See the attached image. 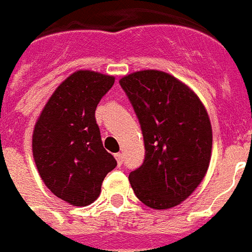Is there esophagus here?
Here are the masks:
<instances>
[{"instance_id": "esophagus-1", "label": "esophagus", "mask_w": 252, "mask_h": 252, "mask_svg": "<svg viewBox=\"0 0 252 252\" xmlns=\"http://www.w3.org/2000/svg\"><path fill=\"white\" fill-rule=\"evenodd\" d=\"M115 159H117L118 165H122V164H124V154L117 153V154H115Z\"/></svg>"}]
</instances>
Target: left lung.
<instances>
[{"mask_svg":"<svg viewBox=\"0 0 252 252\" xmlns=\"http://www.w3.org/2000/svg\"><path fill=\"white\" fill-rule=\"evenodd\" d=\"M138 117L144 164L128 174L145 205L168 209L183 203L203 181L211 161L212 127L199 96L162 71L145 69L119 80Z\"/></svg>","mask_w":252,"mask_h":252,"instance_id":"left-lung-1","label":"left lung"}]
</instances>
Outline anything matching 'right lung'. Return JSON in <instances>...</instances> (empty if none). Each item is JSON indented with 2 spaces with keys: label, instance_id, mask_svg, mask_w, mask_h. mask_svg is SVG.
<instances>
[{
  "label": "right lung",
  "instance_id": "right-lung-1",
  "mask_svg": "<svg viewBox=\"0 0 252 252\" xmlns=\"http://www.w3.org/2000/svg\"><path fill=\"white\" fill-rule=\"evenodd\" d=\"M110 75L80 69L60 84L34 125L33 158L40 177L59 199L86 207L117 161L103 148L95 110L113 87Z\"/></svg>",
  "mask_w": 252,
  "mask_h": 252
}]
</instances>
